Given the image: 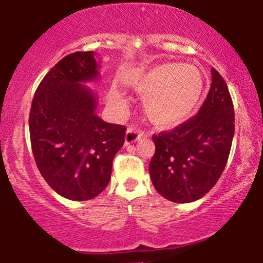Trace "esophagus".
I'll use <instances>...</instances> for the list:
<instances>
[{
  "mask_svg": "<svg viewBox=\"0 0 263 263\" xmlns=\"http://www.w3.org/2000/svg\"><path fill=\"white\" fill-rule=\"evenodd\" d=\"M143 136V134L141 132L137 131L136 128H128L126 132V139H124V143H126V145H129V144L135 143V141H137L140 137Z\"/></svg>",
  "mask_w": 263,
  "mask_h": 263,
  "instance_id": "esophagus-1",
  "label": "esophagus"
}]
</instances>
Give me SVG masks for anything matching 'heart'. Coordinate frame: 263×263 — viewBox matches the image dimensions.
<instances>
[{
	"label": "heart",
	"mask_w": 263,
	"mask_h": 263,
	"mask_svg": "<svg viewBox=\"0 0 263 263\" xmlns=\"http://www.w3.org/2000/svg\"><path fill=\"white\" fill-rule=\"evenodd\" d=\"M126 82L144 94L146 118L164 128L186 122L199 106L204 91V77L199 68L191 64L166 63L139 68L126 76ZM107 102L117 110H124L127 105L117 86L108 89Z\"/></svg>",
	"instance_id": "1"
}]
</instances>
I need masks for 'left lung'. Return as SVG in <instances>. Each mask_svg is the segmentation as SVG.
<instances>
[{
  "instance_id": "left-lung-1",
  "label": "left lung",
  "mask_w": 263,
  "mask_h": 263,
  "mask_svg": "<svg viewBox=\"0 0 263 263\" xmlns=\"http://www.w3.org/2000/svg\"><path fill=\"white\" fill-rule=\"evenodd\" d=\"M208 96L195 117L153 135L149 174L157 193L176 203L200 199L219 181L235 135V110L224 79L212 68Z\"/></svg>"
}]
</instances>
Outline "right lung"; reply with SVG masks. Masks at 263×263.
Segmentation results:
<instances>
[{
    "mask_svg": "<svg viewBox=\"0 0 263 263\" xmlns=\"http://www.w3.org/2000/svg\"><path fill=\"white\" fill-rule=\"evenodd\" d=\"M98 69L93 51L61 59L37 86L28 118L40 174L70 200L93 199L105 190L124 144L126 127L103 122L96 94L84 85L98 80Z\"/></svg>",
    "mask_w": 263,
    "mask_h": 263,
    "instance_id": "right-lung-1",
    "label": "right lung"
}]
</instances>
